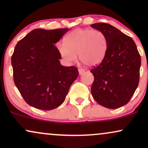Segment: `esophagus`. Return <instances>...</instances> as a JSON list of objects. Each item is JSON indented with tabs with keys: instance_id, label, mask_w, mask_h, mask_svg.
Masks as SVG:
<instances>
[{
	"instance_id": "obj_1",
	"label": "esophagus",
	"mask_w": 148,
	"mask_h": 148,
	"mask_svg": "<svg viewBox=\"0 0 148 148\" xmlns=\"http://www.w3.org/2000/svg\"><path fill=\"white\" fill-rule=\"evenodd\" d=\"M79 72L80 75H81V74H83L85 72V70H84V69H80L79 68Z\"/></svg>"
}]
</instances>
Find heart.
Returning <instances> with one entry per match:
<instances>
[{
	"label": "heart",
	"mask_w": 148,
	"mask_h": 148,
	"mask_svg": "<svg viewBox=\"0 0 148 148\" xmlns=\"http://www.w3.org/2000/svg\"><path fill=\"white\" fill-rule=\"evenodd\" d=\"M59 55L65 62L79 60L85 65L92 67L101 62L106 54L107 40L102 32L90 28L76 29L65 37V45H57Z\"/></svg>",
	"instance_id": "1"
}]
</instances>
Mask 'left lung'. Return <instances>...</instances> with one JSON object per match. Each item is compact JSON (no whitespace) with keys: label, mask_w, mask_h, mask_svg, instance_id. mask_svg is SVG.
Listing matches in <instances>:
<instances>
[{"label":"left lung","mask_w":148,"mask_h":148,"mask_svg":"<svg viewBox=\"0 0 148 148\" xmlns=\"http://www.w3.org/2000/svg\"><path fill=\"white\" fill-rule=\"evenodd\" d=\"M91 27L102 32L107 40L104 58L90 70L95 78L92 95L101 106L120 108L130 101L138 86L140 56L132 37L113 25L96 23Z\"/></svg>","instance_id":"left-lung-1"}]
</instances>
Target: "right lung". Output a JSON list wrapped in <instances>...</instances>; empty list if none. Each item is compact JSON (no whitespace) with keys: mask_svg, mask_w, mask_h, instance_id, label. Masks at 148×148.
Returning a JSON list of instances; mask_svg holds the SVG:
<instances>
[{"mask_svg":"<svg viewBox=\"0 0 148 148\" xmlns=\"http://www.w3.org/2000/svg\"><path fill=\"white\" fill-rule=\"evenodd\" d=\"M69 28H37L18 42L12 56L14 84L28 104L49 111L64 102L79 75L77 67L60 64L55 44Z\"/></svg>","mask_w":148,"mask_h":148,"instance_id":"right-lung-1","label":"right lung"}]
</instances>
